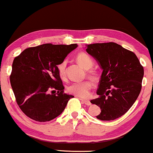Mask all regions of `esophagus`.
<instances>
[{
    "instance_id": "34e87169",
    "label": "esophagus",
    "mask_w": 153,
    "mask_h": 153,
    "mask_svg": "<svg viewBox=\"0 0 153 153\" xmlns=\"http://www.w3.org/2000/svg\"><path fill=\"white\" fill-rule=\"evenodd\" d=\"M80 100H81L82 101H83V103H85V105H91V102H90L89 100H83V99H81Z\"/></svg>"
}]
</instances>
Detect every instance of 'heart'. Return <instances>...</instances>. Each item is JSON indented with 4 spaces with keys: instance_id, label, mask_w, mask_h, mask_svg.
<instances>
[{
    "instance_id": "1",
    "label": "heart",
    "mask_w": 153,
    "mask_h": 153,
    "mask_svg": "<svg viewBox=\"0 0 153 153\" xmlns=\"http://www.w3.org/2000/svg\"><path fill=\"white\" fill-rule=\"evenodd\" d=\"M76 60L79 65L84 69L88 70V74L93 79H96L98 76V73L94 69H90L94 64L93 59L86 53L80 52L76 55ZM66 65L67 61H62L57 66L59 76L62 79L66 76ZM92 88V83L90 81H84L81 82H74L70 84L68 87V91L70 94H74L82 98H87L90 96V91Z\"/></svg>"
}]
</instances>
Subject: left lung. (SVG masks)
<instances>
[{"instance_id":"1","label":"left lung","mask_w":153,"mask_h":153,"mask_svg":"<svg viewBox=\"0 0 153 153\" xmlns=\"http://www.w3.org/2000/svg\"><path fill=\"white\" fill-rule=\"evenodd\" d=\"M86 52L103 69L97 91L99 97L90 101L101 108L97 118H119L132 107L141 92L143 66L134 52L113 42L90 44Z\"/></svg>"}]
</instances>
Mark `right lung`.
<instances>
[{"instance_id": "1", "label": "right lung", "mask_w": 153, "mask_h": 153, "mask_svg": "<svg viewBox=\"0 0 153 153\" xmlns=\"http://www.w3.org/2000/svg\"><path fill=\"white\" fill-rule=\"evenodd\" d=\"M77 46L46 43L28 48L15 57L10 83L18 105L26 116L45 122L63 112L74 96L64 92L57 65ZM54 89L58 91L50 93Z\"/></svg>"}]
</instances>
